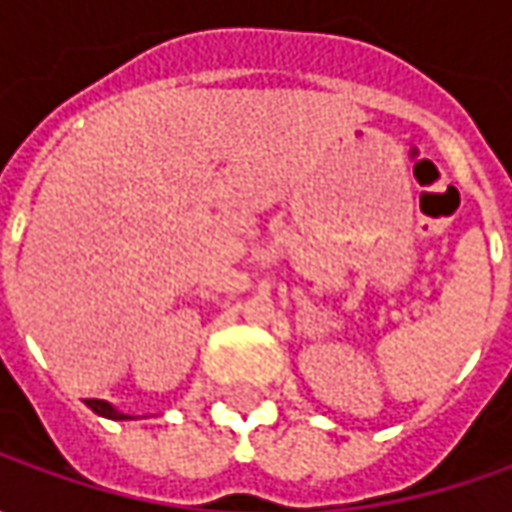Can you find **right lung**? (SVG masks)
<instances>
[{
    "instance_id": "right-lung-1",
    "label": "right lung",
    "mask_w": 512,
    "mask_h": 512,
    "mask_svg": "<svg viewBox=\"0 0 512 512\" xmlns=\"http://www.w3.org/2000/svg\"><path fill=\"white\" fill-rule=\"evenodd\" d=\"M85 404H88L93 413H99V416H105V419H116V422H122V419H133V416H128V413H119L113 404L102 402V399H88Z\"/></svg>"
}]
</instances>
